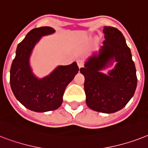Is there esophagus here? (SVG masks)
I'll use <instances>...</instances> for the list:
<instances>
[{
	"instance_id": "obj_1",
	"label": "esophagus",
	"mask_w": 148,
	"mask_h": 148,
	"mask_svg": "<svg viewBox=\"0 0 148 148\" xmlns=\"http://www.w3.org/2000/svg\"><path fill=\"white\" fill-rule=\"evenodd\" d=\"M77 64L78 66H79V68H82V67H83V66H84V62L82 61V59H78Z\"/></svg>"
}]
</instances>
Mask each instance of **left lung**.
<instances>
[{
  "mask_svg": "<svg viewBox=\"0 0 148 148\" xmlns=\"http://www.w3.org/2000/svg\"><path fill=\"white\" fill-rule=\"evenodd\" d=\"M103 46L80 69L84 75L86 104L100 113H112L123 109L134 94L137 78L130 48L123 34L113 27H104ZM113 58L118 62L109 76L99 73Z\"/></svg>",
  "mask_w": 148,
  "mask_h": 148,
  "instance_id": "left-lung-1",
  "label": "left lung"
}]
</instances>
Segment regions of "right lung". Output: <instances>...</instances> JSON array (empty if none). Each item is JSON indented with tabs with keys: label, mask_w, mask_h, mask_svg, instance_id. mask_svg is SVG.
I'll return each instance as SVG.
<instances>
[{
	"label": "right lung",
	"mask_w": 148,
	"mask_h": 148,
	"mask_svg": "<svg viewBox=\"0 0 148 148\" xmlns=\"http://www.w3.org/2000/svg\"><path fill=\"white\" fill-rule=\"evenodd\" d=\"M55 32L51 27L34 28L27 33L17 47L10 71V83L14 97L26 108L35 112H46L58 109L62 103L66 87L79 72L76 62L59 66L51 75L38 79L32 73L29 56L32 50L45 35Z\"/></svg>",
	"instance_id": "add662e5"
}]
</instances>
